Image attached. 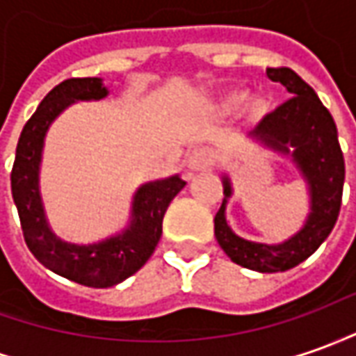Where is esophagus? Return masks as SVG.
<instances>
[{"instance_id":"34e87169","label":"esophagus","mask_w":356,"mask_h":356,"mask_svg":"<svg viewBox=\"0 0 356 356\" xmlns=\"http://www.w3.org/2000/svg\"><path fill=\"white\" fill-rule=\"evenodd\" d=\"M212 163H214V156H212V152L207 149V147H197V149H193V152L188 154V159H187L188 175H191L193 171H204V169L212 168Z\"/></svg>"}]
</instances>
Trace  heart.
Here are the masks:
<instances>
[{
	"label": "heart",
	"instance_id": "heart-1",
	"mask_svg": "<svg viewBox=\"0 0 356 356\" xmlns=\"http://www.w3.org/2000/svg\"><path fill=\"white\" fill-rule=\"evenodd\" d=\"M239 99H241V95H234L232 99H229V105H238Z\"/></svg>",
	"mask_w": 356,
	"mask_h": 356
}]
</instances>
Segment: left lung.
<instances>
[{
    "label": "left lung",
    "instance_id": "left-lung-1",
    "mask_svg": "<svg viewBox=\"0 0 356 356\" xmlns=\"http://www.w3.org/2000/svg\"><path fill=\"white\" fill-rule=\"evenodd\" d=\"M270 81L289 89L286 103L263 117L253 136L277 152L290 154L310 185L312 212L306 226L277 245L253 243L238 238L226 224V198L214 216V234L220 248L234 263L259 273H280L300 265L325 241L337 222L345 183V159L337 138V127L320 97L290 67H267ZM229 197V183L224 179Z\"/></svg>",
    "mask_w": 356,
    "mask_h": 356
}]
</instances>
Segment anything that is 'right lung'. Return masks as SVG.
Returning <instances> with one entry per match:
<instances>
[{"label": "right lung", "mask_w": 356, "mask_h": 356, "mask_svg": "<svg viewBox=\"0 0 356 356\" xmlns=\"http://www.w3.org/2000/svg\"><path fill=\"white\" fill-rule=\"evenodd\" d=\"M107 93L99 77H72L58 83L26 120L11 169V195L26 248L46 269L91 289L115 286L144 267L161 238L169 202L185 187L179 175L140 187L132 207V224L118 236L99 243H67L48 229L38 197V163L46 130L74 101L103 99Z\"/></svg>", "instance_id": "obj_1"}]
</instances>
